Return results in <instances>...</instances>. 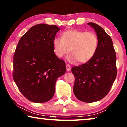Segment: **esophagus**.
<instances>
[{"instance_id":"34e87169","label":"esophagus","mask_w":127,"mask_h":127,"mask_svg":"<svg viewBox=\"0 0 127 127\" xmlns=\"http://www.w3.org/2000/svg\"><path fill=\"white\" fill-rule=\"evenodd\" d=\"M66 69L68 71H70L71 70V67L70 65L66 64Z\"/></svg>"}]
</instances>
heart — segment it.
<instances>
[{"label":"heart","instance_id":"b5f03b06","mask_svg":"<svg viewBox=\"0 0 127 127\" xmlns=\"http://www.w3.org/2000/svg\"><path fill=\"white\" fill-rule=\"evenodd\" d=\"M99 40L95 33L77 30H68L62 33V38L56 37L52 42L53 50L58 57L67 55L71 62L85 63L94 57L97 49Z\"/></svg>","mask_w":127,"mask_h":127}]
</instances>
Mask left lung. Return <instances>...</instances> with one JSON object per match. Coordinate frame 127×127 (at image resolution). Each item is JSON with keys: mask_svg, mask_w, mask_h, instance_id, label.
Segmentation results:
<instances>
[{"mask_svg": "<svg viewBox=\"0 0 127 127\" xmlns=\"http://www.w3.org/2000/svg\"><path fill=\"white\" fill-rule=\"evenodd\" d=\"M97 33V49L94 57L83 64L74 66V94L79 100L97 102L108 94L116 78V54L111 38L97 24L88 23Z\"/></svg>", "mask_w": 127, "mask_h": 127, "instance_id": "left-lung-1", "label": "left lung"}]
</instances>
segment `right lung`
<instances>
[{
  "instance_id": "1",
  "label": "right lung",
  "mask_w": 127,
  "mask_h": 127,
  "mask_svg": "<svg viewBox=\"0 0 127 127\" xmlns=\"http://www.w3.org/2000/svg\"><path fill=\"white\" fill-rule=\"evenodd\" d=\"M59 30L56 25L36 24L22 36L16 47L13 79L31 102L42 103L50 100L57 78L66 71L65 62L55 55L52 45Z\"/></svg>"
}]
</instances>
